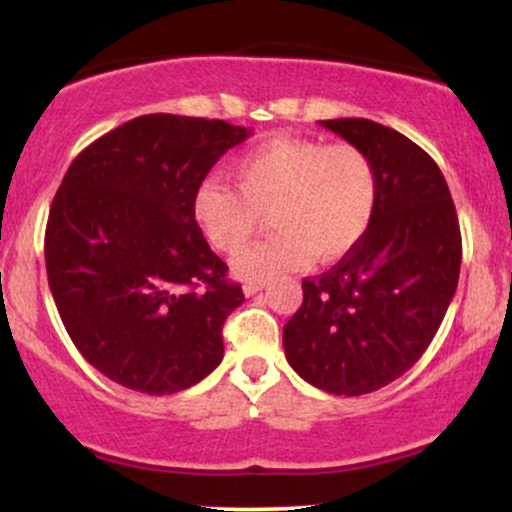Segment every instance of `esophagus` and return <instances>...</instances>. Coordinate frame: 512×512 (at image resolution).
<instances>
[{
  "label": "esophagus",
  "mask_w": 512,
  "mask_h": 512,
  "mask_svg": "<svg viewBox=\"0 0 512 512\" xmlns=\"http://www.w3.org/2000/svg\"><path fill=\"white\" fill-rule=\"evenodd\" d=\"M262 289H264L262 281H245V284H243L245 296H255V293H257V291H262Z\"/></svg>",
  "instance_id": "34e87169"
}]
</instances>
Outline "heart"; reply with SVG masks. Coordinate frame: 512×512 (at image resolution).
<instances>
[{
  "label": "heart",
  "instance_id": "obj_1",
  "mask_svg": "<svg viewBox=\"0 0 512 512\" xmlns=\"http://www.w3.org/2000/svg\"><path fill=\"white\" fill-rule=\"evenodd\" d=\"M236 187L204 180L192 216L211 248L236 255L269 214L276 231L233 262L240 279L264 281L313 255L332 262L346 255L378 204V173L354 144L274 139L236 163Z\"/></svg>",
  "mask_w": 512,
  "mask_h": 512
}]
</instances>
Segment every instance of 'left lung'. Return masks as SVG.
I'll list each match as a JSON object with an SVG mask.
<instances>
[{"mask_svg": "<svg viewBox=\"0 0 512 512\" xmlns=\"http://www.w3.org/2000/svg\"><path fill=\"white\" fill-rule=\"evenodd\" d=\"M320 125L373 161L378 204L354 248L303 281L284 351L310 385L358 397L407 373L436 337L460 279V221L436 161L404 134L363 117Z\"/></svg>", "mask_w": 512, "mask_h": 512, "instance_id": "obj_1", "label": "left lung"}]
</instances>
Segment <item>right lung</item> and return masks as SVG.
Listing matches in <instances>:
<instances>
[{
    "label": "right lung",
    "mask_w": 512,
    "mask_h": 512,
    "mask_svg": "<svg viewBox=\"0 0 512 512\" xmlns=\"http://www.w3.org/2000/svg\"><path fill=\"white\" fill-rule=\"evenodd\" d=\"M250 129L134 117L74 158L52 199L45 267L67 334L105 378L146 395L187 390L221 363L245 301L192 216V199Z\"/></svg>",
    "instance_id": "obj_1"
}]
</instances>
